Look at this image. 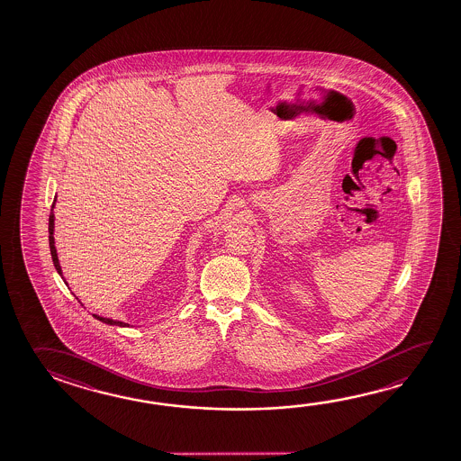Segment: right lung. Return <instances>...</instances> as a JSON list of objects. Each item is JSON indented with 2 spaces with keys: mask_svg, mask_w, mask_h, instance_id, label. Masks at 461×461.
Returning a JSON list of instances; mask_svg holds the SVG:
<instances>
[{
  "mask_svg": "<svg viewBox=\"0 0 461 461\" xmlns=\"http://www.w3.org/2000/svg\"><path fill=\"white\" fill-rule=\"evenodd\" d=\"M54 207V205H53ZM53 207H51V213H50V225H48V231H50V250H51V257H53V264L56 267V270L62 276L61 265H59V260H58V254H56V248H54V215H53ZM95 318H98L99 321H103V323H107V325H115V326H129L127 323H122V321H113L111 318L98 317V315H93Z\"/></svg>",
  "mask_w": 461,
  "mask_h": 461,
  "instance_id": "add662e5",
  "label": "right lung"
}]
</instances>
